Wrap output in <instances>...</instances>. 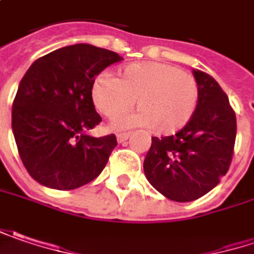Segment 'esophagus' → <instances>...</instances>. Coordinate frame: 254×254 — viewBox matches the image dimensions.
<instances>
[{
	"instance_id": "obj_1",
	"label": "esophagus",
	"mask_w": 254,
	"mask_h": 254,
	"mask_svg": "<svg viewBox=\"0 0 254 254\" xmlns=\"http://www.w3.org/2000/svg\"><path fill=\"white\" fill-rule=\"evenodd\" d=\"M130 137V133H119L117 134V140H119V143H123V141H126L127 138Z\"/></svg>"
}]
</instances>
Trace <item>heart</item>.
I'll list each match as a JSON object with an SVG mask.
<instances>
[{
	"mask_svg": "<svg viewBox=\"0 0 254 254\" xmlns=\"http://www.w3.org/2000/svg\"><path fill=\"white\" fill-rule=\"evenodd\" d=\"M91 97L97 110L110 120H119L134 103L138 111L120 123L124 127H151L159 135L180 131L193 119L200 85L196 77L176 65L163 63H134L121 78L110 71L95 77Z\"/></svg>",
	"mask_w": 254,
	"mask_h": 254,
	"instance_id": "heart-1",
	"label": "heart"
}]
</instances>
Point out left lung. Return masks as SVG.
Listing matches in <instances>:
<instances>
[{"instance_id": "left-lung-1", "label": "left lung", "mask_w": 254, "mask_h": 254, "mask_svg": "<svg viewBox=\"0 0 254 254\" xmlns=\"http://www.w3.org/2000/svg\"><path fill=\"white\" fill-rule=\"evenodd\" d=\"M200 101L190 123L169 137H151L144 159L150 184L174 201L207 194L226 176L233 159L236 114L219 83L204 71H193Z\"/></svg>"}]
</instances>
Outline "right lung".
Returning a JSON list of instances; mask_svg holds the SVG:
<instances>
[{
  "instance_id": "add662e5",
  "label": "right lung",
  "mask_w": 254,
  "mask_h": 254,
  "mask_svg": "<svg viewBox=\"0 0 254 254\" xmlns=\"http://www.w3.org/2000/svg\"><path fill=\"white\" fill-rule=\"evenodd\" d=\"M121 57L106 48L74 44L40 57L22 77L12 103V131L34 180L57 190L93 182L117 146L114 134L91 137L101 123L91 87Z\"/></svg>"
}]
</instances>
